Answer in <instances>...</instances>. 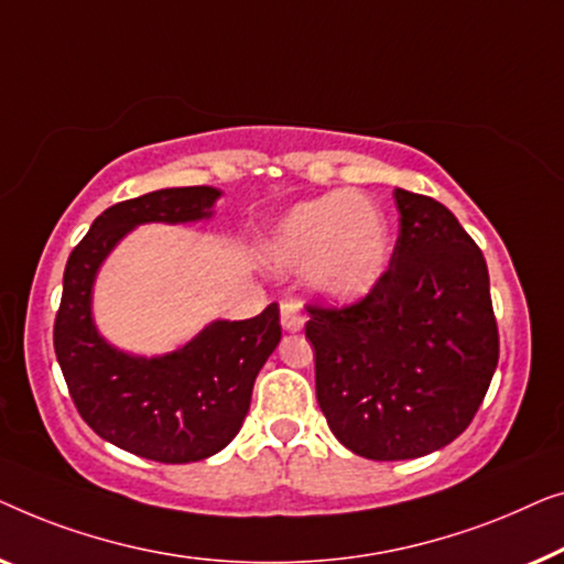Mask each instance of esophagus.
Wrapping results in <instances>:
<instances>
[{"mask_svg": "<svg viewBox=\"0 0 564 564\" xmlns=\"http://www.w3.org/2000/svg\"><path fill=\"white\" fill-rule=\"evenodd\" d=\"M304 314L299 312L296 304H283L281 306V327L285 332H301L304 329Z\"/></svg>", "mask_w": 564, "mask_h": 564, "instance_id": "esophagus-1", "label": "esophagus"}]
</instances>
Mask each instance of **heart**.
Returning a JSON list of instances; mask_svg holds the SVG:
<instances>
[{
    "instance_id": "1",
    "label": "heart",
    "mask_w": 564,
    "mask_h": 564,
    "mask_svg": "<svg viewBox=\"0 0 564 564\" xmlns=\"http://www.w3.org/2000/svg\"><path fill=\"white\" fill-rule=\"evenodd\" d=\"M260 250L275 271H306L316 296L350 306L383 281L393 235L380 206L360 194L332 192L281 214Z\"/></svg>"
}]
</instances>
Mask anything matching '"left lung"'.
Returning a JSON list of instances; mask_svg holds the SVG:
<instances>
[{"mask_svg":"<svg viewBox=\"0 0 564 564\" xmlns=\"http://www.w3.org/2000/svg\"><path fill=\"white\" fill-rule=\"evenodd\" d=\"M391 268L360 304L308 308L316 401L368 459H414L473 422L498 365L488 265L455 214L395 188Z\"/></svg>","mask_w":564,"mask_h":564,"instance_id":"8db88e82","label":"left lung"}]
</instances>
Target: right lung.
<instances>
[{"mask_svg":"<svg viewBox=\"0 0 564 564\" xmlns=\"http://www.w3.org/2000/svg\"><path fill=\"white\" fill-rule=\"evenodd\" d=\"M219 196L212 186H178L109 206L63 273L53 345L78 414L115 447L165 465L206 459L237 437L258 372L281 343L279 304L252 319H212L169 352L138 355L99 332L94 285L132 229L209 221Z\"/></svg>","mask_w":564,"mask_h":564,"instance_id":"add662e5","label":"right lung"}]
</instances>
